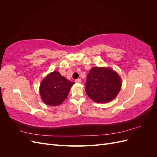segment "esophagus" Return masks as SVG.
<instances>
[{"label":"esophagus","instance_id":"34e87169","mask_svg":"<svg viewBox=\"0 0 157 157\" xmlns=\"http://www.w3.org/2000/svg\"><path fill=\"white\" fill-rule=\"evenodd\" d=\"M81 81H82V80H81V79H80V78H77V79H76L75 80V82L76 83H80V82H81Z\"/></svg>","mask_w":157,"mask_h":157}]
</instances>
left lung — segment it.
I'll list each match as a JSON object with an SVG mask.
<instances>
[{
    "mask_svg": "<svg viewBox=\"0 0 157 157\" xmlns=\"http://www.w3.org/2000/svg\"><path fill=\"white\" fill-rule=\"evenodd\" d=\"M121 86V79L115 71L96 67L88 74L85 91L95 102L107 103L117 97Z\"/></svg>",
    "mask_w": 157,
    "mask_h": 157,
    "instance_id": "8db88e82",
    "label": "left lung"
}]
</instances>
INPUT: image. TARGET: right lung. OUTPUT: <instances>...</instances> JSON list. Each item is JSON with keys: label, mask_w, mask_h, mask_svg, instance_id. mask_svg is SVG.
Masks as SVG:
<instances>
[{"label": "right lung", "mask_w": 157, "mask_h": 157, "mask_svg": "<svg viewBox=\"0 0 157 157\" xmlns=\"http://www.w3.org/2000/svg\"><path fill=\"white\" fill-rule=\"evenodd\" d=\"M73 84L58 71H54L47 75L40 85L42 100L48 105H60L68 96Z\"/></svg>", "instance_id": "obj_1"}]
</instances>
